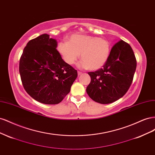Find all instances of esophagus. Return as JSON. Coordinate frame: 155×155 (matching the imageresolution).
Segmentation results:
<instances>
[{
	"instance_id": "34e87169",
	"label": "esophagus",
	"mask_w": 155,
	"mask_h": 155,
	"mask_svg": "<svg viewBox=\"0 0 155 155\" xmlns=\"http://www.w3.org/2000/svg\"><path fill=\"white\" fill-rule=\"evenodd\" d=\"M83 73L81 72H79V71H78V76H80V75H81Z\"/></svg>"
}]
</instances>
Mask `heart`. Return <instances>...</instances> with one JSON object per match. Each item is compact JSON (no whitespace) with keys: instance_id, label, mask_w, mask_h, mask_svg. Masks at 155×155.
<instances>
[{"instance_id":"b5f03b06","label":"heart","mask_w":155,"mask_h":155,"mask_svg":"<svg viewBox=\"0 0 155 155\" xmlns=\"http://www.w3.org/2000/svg\"><path fill=\"white\" fill-rule=\"evenodd\" d=\"M110 49L109 41L88 35H73L69 42L61 41L58 46V51L67 64H74L81 54L82 60L79 67L91 70L104 66L109 57Z\"/></svg>"}]
</instances>
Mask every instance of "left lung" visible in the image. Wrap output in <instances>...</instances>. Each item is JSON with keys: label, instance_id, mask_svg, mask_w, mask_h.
I'll return each instance as SVG.
<instances>
[{"label": "left lung", "instance_id": "left-lung-1", "mask_svg": "<svg viewBox=\"0 0 155 155\" xmlns=\"http://www.w3.org/2000/svg\"><path fill=\"white\" fill-rule=\"evenodd\" d=\"M137 59L130 46L123 40L114 45L103 67L88 72L91 81L87 92L92 100L111 104L123 97L133 82Z\"/></svg>", "mask_w": 155, "mask_h": 155}]
</instances>
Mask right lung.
I'll return each mask as SVG.
<instances>
[{
    "instance_id": "right-lung-1",
    "label": "right lung",
    "mask_w": 155,
    "mask_h": 155,
    "mask_svg": "<svg viewBox=\"0 0 155 155\" xmlns=\"http://www.w3.org/2000/svg\"><path fill=\"white\" fill-rule=\"evenodd\" d=\"M57 45L49 35H41L27 43L19 61L24 88L32 98L44 104L61 101L78 77L77 70L64 61Z\"/></svg>"
}]
</instances>
